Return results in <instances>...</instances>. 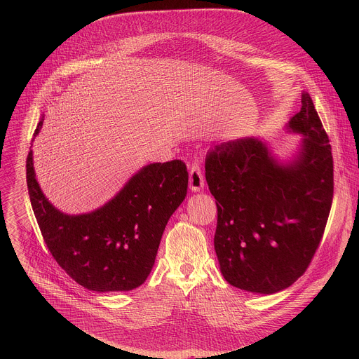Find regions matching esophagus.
Masks as SVG:
<instances>
[{
  "instance_id": "obj_1",
  "label": "esophagus",
  "mask_w": 359,
  "mask_h": 359,
  "mask_svg": "<svg viewBox=\"0 0 359 359\" xmlns=\"http://www.w3.org/2000/svg\"><path fill=\"white\" fill-rule=\"evenodd\" d=\"M189 188L194 192H198L205 188V177L201 170V165L194 161L189 167Z\"/></svg>"
}]
</instances>
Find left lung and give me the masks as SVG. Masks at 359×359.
<instances>
[{
  "instance_id": "1",
  "label": "left lung",
  "mask_w": 359,
  "mask_h": 359,
  "mask_svg": "<svg viewBox=\"0 0 359 359\" xmlns=\"http://www.w3.org/2000/svg\"><path fill=\"white\" fill-rule=\"evenodd\" d=\"M302 103L286 124L302 135L292 157L279 158L257 137L219 142L205 156L219 269L229 285L250 293L282 292L306 272L330 212L332 148L306 91Z\"/></svg>"
}]
</instances>
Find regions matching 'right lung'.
I'll use <instances>...</instances> for the list:
<instances>
[{"mask_svg": "<svg viewBox=\"0 0 359 359\" xmlns=\"http://www.w3.org/2000/svg\"><path fill=\"white\" fill-rule=\"evenodd\" d=\"M43 120L44 116L34 137ZM26 178L32 207L52 256L79 285L100 293L128 292L147 280L164 228L188 189L184 161L152 163L94 211L66 214L41 191L32 149Z\"/></svg>", "mask_w": 359, "mask_h": 359, "instance_id": "add662e5", "label": "right lung"}]
</instances>
